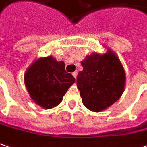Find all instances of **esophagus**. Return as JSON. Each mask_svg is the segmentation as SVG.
<instances>
[{"mask_svg":"<svg viewBox=\"0 0 147 147\" xmlns=\"http://www.w3.org/2000/svg\"><path fill=\"white\" fill-rule=\"evenodd\" d=\"M77 71H75V72H73V73H72V76H73L74 77L76 78V77H77Z\"/></svg>","mask_w":147,"mask_h":147,"instance_id":"esophagus-1","label":"esophagus"}]
</instances>
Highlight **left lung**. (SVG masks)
Listing matches in <instances>:
<instances>
[{"mask_svg": "<svg viewBox=\"0 0 147 147\" xmlns=\"http://www.w3.org/2000/svg\"><path fill=\"white\" fill-rule=\"evenodd\" d=\"M83 71L76 79L82 101L88 109L100 112L115 103L122 95L125 74L119 59L109 51L92 54L81 62Z\"/></svg>", "mask_w": 147, "mask_h": 147, "instance_id": "left-lung-1", "label": "left lung"}]
</instances>
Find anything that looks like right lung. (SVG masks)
<instances>
[{
    "instance_id": "1",
    "label": "right lung",
    "mask_w": 147,
    "mask_h": 147,
    "mask_svg": "<svg viewBox=\"0 0 147 147\" xmlns=\"http://www.w3.org/2000/svg\"><path fill=\"white\" fill-rule=\"evenodd\" d=\"M75 81L73 76L66 71L64 63L51 56L35 61L25 74V84L31 98L44 109L58 105Z\"/></svg>"
}]
</instances>
